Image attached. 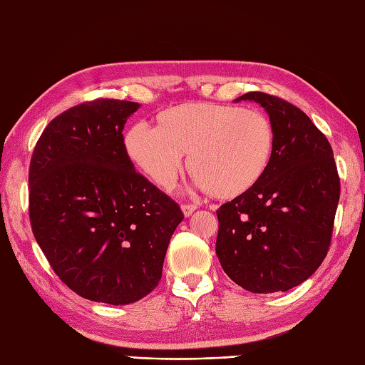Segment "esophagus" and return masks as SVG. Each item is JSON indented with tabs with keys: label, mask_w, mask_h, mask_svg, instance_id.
<instances>
[{
	"label": "esophagus",
	"mask_w": 365,
	"mask_h": 365,
	"mask_svg": "<svg viewBox=\"0 0 365 365\" xmlns=\"http://www.w3.org/2000/svg\"><path fill=\"white\" fill-rule=\"evenodd\" d=\"M181 210L184 212L185 217H189L192 212H194L197 210V205H181Z\"/></svg>",
	"instance_id": "1"
}]
</instances>
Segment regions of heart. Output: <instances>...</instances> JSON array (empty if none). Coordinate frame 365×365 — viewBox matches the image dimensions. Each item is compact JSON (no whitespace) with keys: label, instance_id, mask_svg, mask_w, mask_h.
<instances>
[{"label":"heart","instance_id":"b5f03b06","mask_svg":"<svg viewBox=\"0 0 365 365\" xmlns=\"http://www.w3.org/2000/svg\"><path fill=\"white\" fill-rule=\"evenodd\" d=\"M273 141L272 122L259 109L189 103L168 109L162 125L135 123L125 148L130 159L162 187L176 181L190 153L197 187L233 197L262 178Z\"/></svg>","mask_w":365,"mask_h":365}]
</instances>
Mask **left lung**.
Here are the masks:
<instances>
[{"instance_id": "obj_1", "label": "left lung", "mask_w": 365, "mask_h": 365, "mask_svg": "<svg viewBox=\"0 0 365 365\" xmlns=\"http://www.w3.org/2000/svg\"><path fill=\"white\" fill-rule=\"evenodd\" d=\"M254 101L273 127L262 178L216 211V254L229 278L254 294L286 292L318 270L334 229L340 180L327 138L297 106L264 92Z\"/></svg>"}]
</instances>
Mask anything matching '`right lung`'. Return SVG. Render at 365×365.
Wrapping results in <instances>:
<instances>
[{
	"label": "right lung",
	"instance_id": "1",
	"mask_svg": "<svg viewBox=\"0 0 365 365\" xmlns=\"http://www.w3.org/2000/svg\"><path fill=\"white\" fill-rule=\"evenodd\" d=\"M138 103L100 98L57 115L33 150V235L81 297L128 305L155 289L184 215L136 173L123 127Z\"/></svg>",
	"mask_w": 365,
	"mask_h": 365
}]
</instances>
